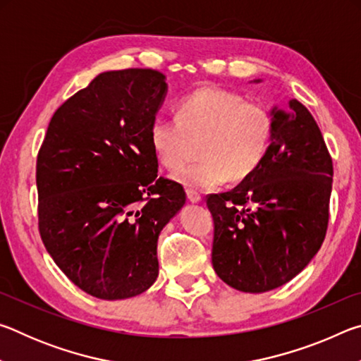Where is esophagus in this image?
Instances as JSON below:
<instances>
[{"mask_svg":"<svg viewBox=\"0 0 361 361\" xmlns=\"http://www.w3.org/2000/svg\"><path fill=\"white\" fill-rule=\"evenodd\" d=\"M186 195H188V200H189V202H192V204H199L200 200H202V195H200L199 192L192 191V189H188V191H186Z\"/></svg>","mask_w":361,"mask_h":361,"instance_id":"34e87169","label":"esophagus"}]
</instances>
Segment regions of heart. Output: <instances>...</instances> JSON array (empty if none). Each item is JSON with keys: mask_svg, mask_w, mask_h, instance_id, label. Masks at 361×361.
I'll return each mask as SVG.
<instances>
[{"mask_svg": "<svg viewBox=\"0 0 361 361\" xmlns=\"http://www.w3.org/2000/svg\"><path fill=\"white\" fill-rule=\"evenodd\" d=\"M274 133V118L262 103L223 87H200L178 102L176 119L157 116L149 127V145L157 162L178 170L191 142L202 138V161L176 173L192 191H209L229 178L242 181L264 161Z\"/></svg>", "mask_w": 361, "mask_h": 361, "instance_id": "obj_1", "label": "heart"}]
</instances>
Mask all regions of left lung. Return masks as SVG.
I'll return each mask as SVG.
<instances>
[{
  "label": "left lung",
  "instance_id": "obj_1",
  "mask_svg": "<svg viewBox=\"0 0 361 361\" xmlns=\"http://www.w3.org/2000/svg\"><path fill=\"white\" fill-rule=\"evenodd\" d=\"M271 113L274 133L258 170L207 197L215 223L213 269L243 293L271 291L295 279L328 228L333 161L319 126L295 99Z\"/></svg>",
  "mask_w": 361,
  "mask_h": 361
}]
</instances>
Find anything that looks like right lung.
I'll list each match as a JSON object with an SVG mask.
<instances>
[{
    "mask_svg": "<svg viewBox=\"0 0 361 361\" xmlns=\"http://www.w3.org/2000/svg\"><path fill=\"white\" fill-rule=\"evenodd\" d=\"M167 94L156 70L105 71L49 122L36 161L39 234L73 283L106 301L159 276L157 239L181 210V185L157 178L149 127Z\"/></svg>",
    "mask_w": 361,
    "mask_h": 361,
    "instance_id": "1",
    "label": "right lung"
}]
</instances>
